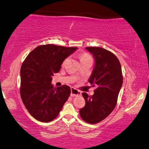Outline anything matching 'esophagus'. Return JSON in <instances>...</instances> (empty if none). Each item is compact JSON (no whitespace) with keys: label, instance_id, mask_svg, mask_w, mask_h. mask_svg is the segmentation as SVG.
Returning a JSON list of instances; mask_svg holds the SVG:
<instances>
[{"label":"esophagus","instance_id":"esophagus-1","mask_svg":"<svg viewBox=\"0 0 149 149\" xmlns=\"http://www.w3.org/2000/svg\"><path fill=\"white\" fill-rule=\"evenodd\" d=\"M81 95V93L75 88H72L71 89V97H77V96H79Z\"/></svg>","mask_w":149,"mask_h":149}]
</instances>
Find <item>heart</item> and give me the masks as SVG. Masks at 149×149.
Wrapping results in <instances>:
<instances>
[{"instance_id":"1","label":"heart","mask_w":149,"mask_h":149,"mask_svg":"<svg viewBox=\"0 0 149 149\" xmlns=\"http://www.w3.org/2000/svg\"><path fill=\"white\" fill-rule=\"evenodd\" d=\"M79 58L80 62H81V64H83V63H85V62H93L92 56H91L89 54L87 53V52H84V53L80 54L79 56ZM68 59H69V58H65L64 60V61L63 62V64H64V63L66 62Z\"/></svg>"}]
</instances>
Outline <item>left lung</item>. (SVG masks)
Segmentation results:
<instances>
[{"label": "left lung", "instance_id": "8db88e82", "mask_svg": "<svg viewBox=\"0 0 149 149\" xmlns=\"http://www.w3.org/2000/svg\"><path fill=\"white\" fill-rule=\"evenodd\" d=\"M95 58V65L89 82L95 87L94 95H82L85 105L79 110L83 120L87 123H99L110 114L116 107L123 84L120 62L114 54L100 47H86Z\"/></svg>", "mask_w": 149, "mask_h": 149}]
</instances>
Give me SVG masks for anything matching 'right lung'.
<instances>
[{
	"label": "right lung",
	"mask_w": 149,
	"mask_h": 149,
	"mask_svg": "<svg viewBox=\"0 0 149 149\" xmlns=\"http://www.w3.org/2000/svg\"><path fill=\"white\" fill-rule=\"evenodd\" d=\"M77 47L40 45L28 54L20 70V95L29 114L42 122L55 119L71 93L66 85L54 87L52 76Z\"/></svg>",
	"instance_id": "right-lung-1"
}]
</instances>
